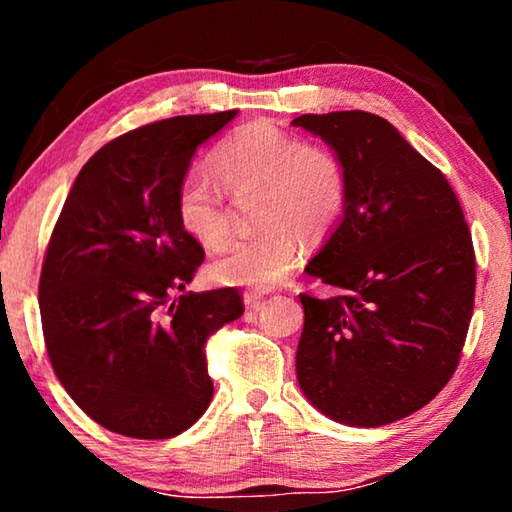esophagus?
<instances>
[{
  "label": "esophagus",
  "instance_id": "esophagus-1",
  "mask_svg": "<svg viewBox=\"0 0 512 512\" xmlns=\"http://www.w3.org/2000/svg\"><path fill=\"white\" fill-rule=\"evenodd\" d=\"M268 296V291H246L244 293V302H246V307L248 309H257L259 307V302H262L264 298Z\"/></svg>",
  "mask_w": 512,
  "mask_h": 512
}]
</instances>
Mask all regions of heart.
<instances>
[{"label": "heart", "mask_w": 512, "mask_h": 512, "mask_svg": "<svg viewBox=\"0 0 512 512\" xmlns=\"http://www.w3.org/2000/svg\"><path fill=\"white\" fill-rule=\"evenodd\" d=\"M216 183L201 171L183 178L176 194V221L205 248L228 235L223 192L257 187L255 223L248 235L225 244L207 277L221 287L268 289L296 266L302 237L320 239L339 223L348 203V176L339 155L302 144L271 121H253L232 131L210 155Z\"/></svg>", "instance_id": "1"}]
</instances>
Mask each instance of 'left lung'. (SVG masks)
Returning <instances> with one entry per match:
<instances>
[{
  "instance_id": "1",
  "label": "left lung",
  "mask_w": 512,
  "mask_h": 512,
  "mask_svg": "<svg viewBox=\"0 0 512 512\" xmlns=\"http://www.w3.org/2000/svg\"><path fill=\"white\" fill-rule=\"evenodd\" d=\"M339 155L341 223L305 271L341 296L300 293V391L329 420L381 427L422 409L452 379L474 309L476 262L447 178L372 112L291 121Z\"/></svg>"
}]
</instances>
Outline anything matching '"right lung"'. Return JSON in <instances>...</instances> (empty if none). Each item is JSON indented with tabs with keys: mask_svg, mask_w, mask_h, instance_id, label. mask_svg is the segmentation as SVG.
I'll list each match as a JSON object with an SVG mask.
<instances>
[{
	"mask_svg": "<svg viewBox=\"0 0 512 512\" xmlns=\"http://www.w3.org/2000/svg\"><path fill=\"white\" fill-rule=\"evenodd\" d=\"M237 110L155 121L85 162L40 273L47 354L69 397L121 436L160 440L212 402L205 341L244 314L235 289L185 291L203 246L176 221L198 146Z\"/></svg>",
	"mask_w": 512,
	"mask_h": 512,
	"instance_id": "obj_1",
	"label": "right lung"
}]
</instances>
